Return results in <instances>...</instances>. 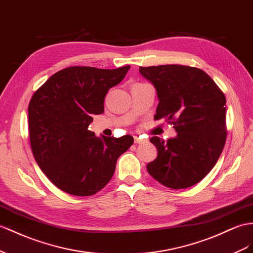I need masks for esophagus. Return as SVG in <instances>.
I'll use <instances>...</instances> for the list:
<instances>
[{"instance_id":"1","label":"esophagus","mask_w":253,"mask_h":253,"mask_svg":"<svg viewBox=\"0 0 253 253\" xmlns=\"http://www.w3.org/2000/svg\"><path fill=\"white\" fill-rule=\"evenodd\" d=\"M133 139H134V143L135 144H140V143H143V142H144L143 139H141L140 137H137V135H135Z\"/></svg>"}]
</instances>
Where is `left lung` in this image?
<instances>
[{
    "label": "left lung",
    "instance_id": "8db88e82",
    "mask_svg": "<svg viewBox=\"0 0 253 253\" xmlns=\"http://www.w3.org/2000/svg\"><path fill=\"white\" fill-rule=\"evenodd\" d=\"M159 99L154 119L173 125L177 135L151 138L158 156L147 171L164 186L184 189L199 183L216 165L225 144V96L205 71L185 65L140 67Z\"/></svg>",
    "mask_w": 253,
    "mask_h": 253
}]
</instances>
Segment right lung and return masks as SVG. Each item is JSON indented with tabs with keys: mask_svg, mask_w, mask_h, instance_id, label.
<instances>
[{
	"mask_svg": "<svg viewBox=\"0 0 253 253\" xmlns=\"http://www.w3.org/2000/svg\"><path fill=\"white\" fill-rule=\"evenodd\" d=\"M130 66L99 69L71 66L51 76L29 103L32 153L57 188L77 197L93 196L112 178L118 158L133 144L131 135L97 138L88 126L103 112L108 90Z\"/></svg>",
	"mask_w": 253,
	"mask_h": 253,
	"instance_id": "right-lung-1",
	"label": "right lung"
}]
</instances>
